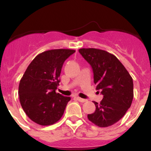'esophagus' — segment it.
<instances>
[{"mask_svg":"<svg viewBox=\"0 0 151 151\" xmlns=\"http://www.w3.org/2000/svg\"><path fill=\"white\" fill-rule=\"evenodd\" d=\"M77 100L79 101V102H81V103H84V102H86V99H83V98H79V97H77Z\"/></svg>","mask_w":151,"mask_h":151,"instance_id":"obj_1","label":"esophagus"}]
</instances>
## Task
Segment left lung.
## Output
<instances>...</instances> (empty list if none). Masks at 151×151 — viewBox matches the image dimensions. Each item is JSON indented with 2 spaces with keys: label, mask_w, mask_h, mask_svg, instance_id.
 <instances>
[{
  "label": "left lung",
  "mask_w": 151,
  "mask_h": 151,
  "mask_svg": "<svg viewBox=\"0 0 151 151\" xmlns=\"http://www.w3.org/2000/svg\"><path fill=\"white\" fill-rule=\"evenodd\" d=\"M79 52L89 63L97 90L104 98L96 109L88 114L90 122L100 127L114 124L125 115L133 99V79L116 56L96 48H81Z\"/></svg>",
  "instance_id": "1"
}]
</instances>
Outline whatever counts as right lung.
<instances>
[{"instance_id": "obj_1", "label": "right lung", "mask_w": 151, "mask_h": 151, "mask_svg": "<svg viewBox=\"0 0 151 151\" xmlns=\"http://www.w3.org/2000/svg\"><path fill=\"white\" fill-rule=\"evenodd\" d=\"M75 52L71 49L45 51L31 62L21 79L18 95L26 115L42 126L53 124L64 113L70 97L56 93L64 62Z\"/></svg>"}]
</instances>
